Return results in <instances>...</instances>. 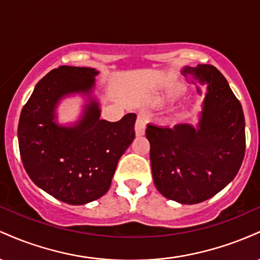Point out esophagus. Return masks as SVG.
<instances>
[{"label": "esophagus", "mask_w": 260, "mask_h": 260, "mask_svg": "<svg viewBox=\"0 0 260 260\" xmlns=\"http://www.w3.org/2000/svg\"><path fill=\"white\" fill-rule=\"evenodd\" d=\"M134 129H136V134L138 137L144 136L145 134V118L144 116H138L136 122V126H134Z\"/></svg>", "instance_id": "1"}]
</instances>
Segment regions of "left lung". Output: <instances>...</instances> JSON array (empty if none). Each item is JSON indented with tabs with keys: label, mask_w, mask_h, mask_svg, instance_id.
Masks as SVG:
<instances>
[{
	"label": "left lung",
	"mask_w": 260,
	"mask_h": 260,
	"mask_svg": "<svg viewBox=\"0 0 260 260\" xmlns=\"http://www.w3.org/2000/svg\"><path fill=\"white\" fill-rule=\"evenodd\" d=\"M190 83L202 94L196 126L177 123L172 128L148 124L150 164L156 189L181 204H197L223 189L242 165L246 149L244 116L228 80L215 67H183Z\"/></svg>",
	"instance_id": "left-lung-1"
}]
</instances>
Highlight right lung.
I'll return each instance as SVG.
<instances>
[{
  "mask_svg": "<svg viewBox=\"0 0 260 260\" xmlns=\"http://www.w3.org/2000/svg\"><path fill=\"white\" fill-rule=\"evenodd\" d=\"M99 71L61 66L35 85L23 107L18 142L23 165L40 189L71 205L88 204L109 190L120 157L132 144L136 113L103 120L95 82ZM79 96L76 121L61 124L58 107Z\"/></svg>",
  "mask_w": 260,
  "mask_h": 260,
  "instance_id": "right-lung-1",
  "label": "right lung"
}]
</instances>
